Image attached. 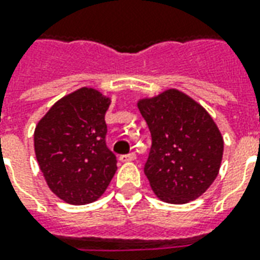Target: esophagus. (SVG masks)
Here are the masks:
<instances>
[{
    "instance_id": "esophagus-1",
    "label": "esophagus",
    "mask_w": 260,
    "mask_h": 260,
    "mask_svg": "<svg viewBox=\"0 0 260 260\" xmlns=\"http://www.w3.org/2000/svg\"><path fill=\"white\" fill-rule=\"evenodd\" d=\"M135 158H136L135 153H129V154L121 155L120 161H122V162H129V161H134Z\"/></svg>"
}]
</instances>
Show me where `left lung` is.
<instances>
[{"label": "left lung", "instance_id": "left-lung-1", "mask_svg": "<svg viewBox=\"0 0 260 260\" xmlns=\"http://www.w3.org/2000/svg\"><path fill=\"white\" fill-rule=\"evenodd\" d=\"M138 107L151 134L145 164L151 190L169 204L199 199L218 176L223 157V138L212 117L178 89L140 99Z\"/></svg>", "mask_w": 260, "mask_h": 260}]
</instances>
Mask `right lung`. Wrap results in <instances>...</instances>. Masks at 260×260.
<instances>
[{"instance_id":"right-lung-1","label":"right lung","mask_w":260,"mask_h":260,"mask_svg":"<svg viewBox=\"0 0 260 260\" xmlns=\"http://www.w3.org/2000/svg\"><path fill=\"white\" fill-rule=\"evenodd\" d=\"M110 98L80 88L57 101L38 121L34 150L48 187L64 203L85 205L105 193L117 171L106 146Z\"/></svg>"}]
</instances>
